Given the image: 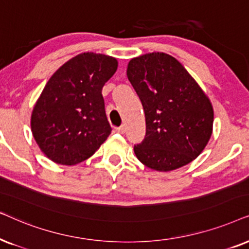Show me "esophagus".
<instances>
[{
    "label": "esophagus",
    "mask_w": 249,
    "mask_h": 249,
    "mask_svg": "<svg viewBox=\"0 0 249 249\" xmlns=\"http://www.w3.org/2000/svg\"><path fill=\"white\" fill-rule=\"evenodd\" d=\"M125 131H126V127H125L124 125H122L121 127L116 128V132H117V133H119V134H124Z\"/></svg>",
    "instance_id": "obj_1"
}]
</instances>
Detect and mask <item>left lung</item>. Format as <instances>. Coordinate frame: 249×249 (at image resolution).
<instances>
[{"instance_id":"obj_1","label":"left lung","mask_w":249,"mask_h":249,"mask_svg":"<svg viewBox=\"0 0 249 249\" xmlns=\"http://www.w3.org/2000/svg\"><path fill=\"white\" fill-rule=\"evenodd\" d=\"M126 75L145 116V138L134 145L137 158L158 172L191 163L213 132L214 110L206 93L177 59L164 52L131 59Z\"/></svg>"}]
</instances>
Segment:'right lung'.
I'll list each match as a JSON object with an SVG mask.
<instances>
[{
  "instance_id": "1",
  "label": "right lung",
  "mask_w": 249,
  "mask_h": 249,
  "mask_svg": "<svg viewBox=\"0 0 249 249\" xmlns=\"http://www.w3.org/2000/svg\"><path fill=\"white\" fill-rule=\"evenodd\" d=\"M117 67L116 58L84 52L51 76L31 116L33 137L49 159L79 164L107 140L111 127L101 91Z\"/></svg>"
}]
</instances>
